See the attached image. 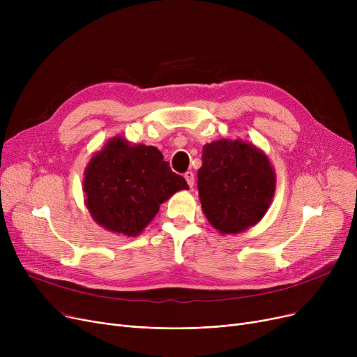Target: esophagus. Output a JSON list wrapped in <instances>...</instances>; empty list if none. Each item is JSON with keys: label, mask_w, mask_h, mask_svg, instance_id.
Masks as SVG:
<instances>
[{"label": "esophagus", "mask_w": 357, "mask_h": 357, "mask_svg": "<svg viewBox=\"0 0 357 357\" xmlns=\"http://www.w3.org/2000/svg\"><path fill=\"white\" fill-rule=\"evenodd\" d=\"M183 178H185V181H186V183H188L190 186H191V188H192V186H194V174L191 172V171H188V172H185L183 174Z\"/></svg>", "instance_id": "esophagus-1"}]
</instances>
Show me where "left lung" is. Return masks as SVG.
I'll use <instances>...</instances> for the list:
<instances>
[{
    "label": "left lung",
    "mask_w": 357,
    "mask_h": 357,
    "mask_svg": "<svg viewBox=\"0 0 357 357\" xmlns=\"http://www.w3.org/2000/svg\"><path fill=\"white\" fill-rule=\"evenodd\" d=\"M202 213L221 234L253 227L269 210L276 175L264 150L245 140L220 139L202 147L198 169Z\"/></svg>",
    "instance_id": "8db88e82"
}]
</instances>
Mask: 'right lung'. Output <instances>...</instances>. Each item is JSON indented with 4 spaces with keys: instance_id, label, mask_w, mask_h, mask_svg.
<instances>
[{
    "instance_id": "add662e5",
    "label": "right lung",
    "mask_w": 357,
    "mask_h": 357,
    "mask_svg": "<svg viewBox=\"0 0 357 357\" xmlns=\"http://www.w3.org/2000/svg\"><path fill=\"white\" fill-rule=\"evenodd\" d=\"M190 190L171 171L155 146L109 139L93 153L84 172L85 205L97 224L127 237L139 236L155 218L160 204Z\"/></svg>"
}]
</instances>
